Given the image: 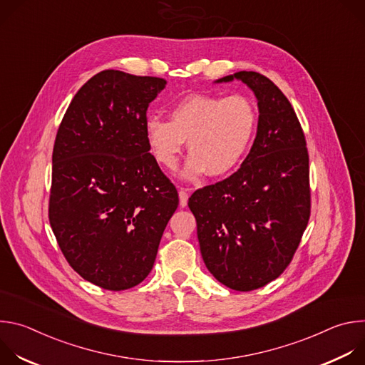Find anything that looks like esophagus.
<instances>
[{"label": "esophagus", "mask_w": 365, "mask_h": 365, "mask_svg": "<svg viewBox=\"0 0 365 365\" xmlns=\"http://www.w3.org/2000/svg\"><path fill=\"white\" fill-rule=\"evenodd\" d=\"M187 199H189V190L187 189H180L179 190V203H180V206H186Z\"/></svg>", "instance_id": "34e87169"}]
</instances>
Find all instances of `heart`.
Segmentation results:
<instances>
[{
  "label": "heart",
  "instance_id": "obj_1",
  "mask_svg": "<svg viewBox=\"0 0 365 365\" xmlns=\"http://www.w3.org/2000/svg\"><path fill=\"white\" fill-rule=\"evenodd\" d=\"M257 121V106L247 95L195 93L175 103L170 121L160 115H148L144 134L153 158L163 168L176 169L187 140L190 158L183 178L196 179L205 172L220 178L234 170L244 159Z\"/></svg>",
  "mask_w": 365,
  "mask_h": 365
}]
</instances>
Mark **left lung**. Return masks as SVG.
Listing matches in <instances>:
<instances>
[{
  "label": "left lung",
  "mask_w": 365,
  "mask_h": 365,
  "mask_svg": "<svg viewBox=\"0 0 365 365\" xmlns=\"http://www.w3.org/2000/svg\"><path fill=\"white\" fill-rule=\"evenodd\" d=\"M255 95L252 147L230 178L189 197L206 269L227 287L250 292L277 279L299 247L310 217L309 154L284 93L264 75L237 72Z\"/></svg>",
  "instance_id": "left-lung-1"
}]
</instances>
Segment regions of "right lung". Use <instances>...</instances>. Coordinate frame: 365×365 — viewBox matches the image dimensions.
Returning <instances> with one entry per match:
<instances>
[{
	"label": "right lung",
	"mask_w": 365,
	"mask_h": 365,
	"mask_svg": "<svg viewBox=\"0 0 365 365\" xmlns=\"http://www.w3.org/2000/svg\"><path fill=\"white\" fill-rule=\"evenodd\" d=\"M166 86L154 76L102 71L73 96L51 155L48 221L69 266L113 292L141 283L179 205L148 153V103Z\"/></svg>",
	"instance_id": "add662e5"
}]
</instances>
